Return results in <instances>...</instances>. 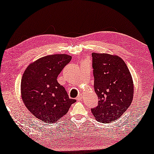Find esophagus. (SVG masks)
Returning a JSON list of instances; mask_svg holds the SVG:
<instances>
[{
  "label": "esophagus",
  "mask_w": 154,
  "mask_h": 154,
  "mask_svg": "<svg viewBox=\"0 0 154 154\" xmlns=\"http://www.w3.org/2000/svg\"><path fill=\"white\" fill-rule=\"evenodd\" d=\"M82 97H83V96H82V94H79V95L78 96V97H77V100H80L82 98Z\"/></svg>",
  "instance_id": "obj_1"
}]
</instances>
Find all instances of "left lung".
<instances>
[{"instance_id":"1","label":"left lung","mask_w":154,"mask_h":154,"mask_svg":"<svg viewBox=\"0 0 154 154\" xmlns=\"http://www.w3.org/2000/svg\"><path fill=\"white\" fill-rule=\"evenodd\" d=\"M94 91L98 105L91 109L96 120L103 123L115 121L131 105L134 86L126 63L117 55L92 53Z\"/></svg>"}]
</instances>
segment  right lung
I'll use <instances>...</instances> for the list:
<instances>
[{"instance_id": "obj_1", "label": "right lung", "mask_w": 154, "mask_h": 154, "mask_svg": "<svg viewBox=\"0 0 154 154\" xmlns=\"http://www.w3.org/2000/svg\"><path fill=\"white\" fill-rule=\"evenodd\" d=\"M72 60L67 54H52L40 58L26 68L20 91L26 107L38 119L54 123L66 115L75 100L71 99L58 83V74Z\"/></svg>"}]
</instances>
